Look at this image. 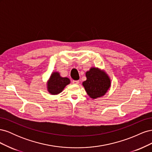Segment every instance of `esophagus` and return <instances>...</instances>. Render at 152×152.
<instances>
[{"label": "esophagus", "mask_w": 152, "mask_h": 152, "mask_svg": "<svg viewBox=\"0 0 152 152\" xmlns=\"http://www.w3.org/2000/svg\"><path fill=\"white\" fill-rule=\"evenodd\" d=\"M72 83L73 84H78L79 83V80H73L72 81Z\"/></svg>", "instance_id": "obj_1"}]
</instances>
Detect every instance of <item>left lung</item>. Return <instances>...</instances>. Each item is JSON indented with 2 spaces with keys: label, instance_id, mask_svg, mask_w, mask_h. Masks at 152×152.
<instances>
[{
  "label": "left lung",
  "instance_id": "obj_1",
  "mask_svg": "<svg viewBox=\"0 0 152 152\" xmlns=\"http://www.w3.org/2000/svg\"><path fill=\"white\" fill-rule=\"evenodd\" d=\"M86 80L82 82L87 94L92 99L105 95L111 87V79L104 70L97 67H91L86 72Z\"/></svg>",
  "mask_w": 152,
  "mask_h": 152
}]
</instances>
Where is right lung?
<instances>
[{
  "instance_id": "add662e5",
  "label": "right lung",
  "mask_w": 152,
  "mask_h": 152,
  "mask_svg": "<svg viewBox=\"0 0 152 152\" xmlns=\"http://www.w3.org/2000/svg\"><path fill=\"white\" fill-rule=\"evenodd\" d=\"M70 84V80L68 77H63L58 72H53L47 81V90L52 95H57Z\"/></svg>"
}]
</instances>
